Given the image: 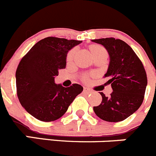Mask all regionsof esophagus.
I'll use <instances>...</instances> for the list:
<instances>
[{
    "mask_svg": "<svg viewBox=\"0 0 156 156\" xmlns=\"http://www.w3.org/2000/svg\"><path fill=\"white\" fill-rule=\"evenodd\" d=\"M84 92H86V93H90V92H91V89H89V88H84Z\"/></svg>",
    "mask_w": 156,
    "mask_h": 156,
    "instance_id": "1",
    "label": "esophagus"
}]
</instances>
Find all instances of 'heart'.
Instances as JSON below:
<instances>
[{
  "label": "heart",
  "mask_w": 156,
  "mask_h": 156,
  "mask_svg": "<svg viewBox=\"0 0 156 156\" xmlns=\"http://www.w3.org/2000/svg\"><path fill=\"white\" fill-rule=\"evenodd\" d=\"M88 49H89L90 52H91V54L92 55L93 58H98V57L102 56V55H108L106 49L100 44H90L89 46H88ZM75 53H76V50H75V49L70 51L69 53L67 55V61H68V62H71V61L73 60L74 58H75ZM85 80H87V77H85Z\"/></svg>",
  "instance_id": "b5f03b06"
}]
</instances>
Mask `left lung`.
Masks as SVG:
<instances>
[{
	"label": "left lung",
	"instance_id": "8db88e82",
	"mask_svg": "<svg viewBox=\"0 0 156 156\" xmlns=\"http://www.w3.org/2000/svg\"><path fill=\"white\" fill-rule=\"evenodd\" d=\"M103 45L110 58L105 75L113 91L109 97L101 92L102 101L93 108L102 120L118 122L137 111L142 105L147 86V75L142 62L128 44L114 37L94 39Z\"/></svg>",
	"mask_w": 156,
	"mask_h": 156
}]
</instances>
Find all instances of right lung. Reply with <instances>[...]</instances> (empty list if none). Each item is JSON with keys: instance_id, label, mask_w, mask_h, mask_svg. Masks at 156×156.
I'll list each match as a JSON object with an SVG mask.
<instances>
[{"instance_id": "obj_1", "label": "right lung", "mask_w": 156, "mask_h": 156, "mask_svg": "<svg viewBox=\"0 0 156 156\" xmlns=\"http://www.w3.org/2000/svg\"><path fill=\"white\" fill-rule=\"evenodd\" d=\"M81 41L48 37L39 41L24 55L16 71L19 101L33 117L52 122L62 117L83 87L68 88L55 83L58 71L66 67L68 51Z\"/></svg>"}]
</instances>
